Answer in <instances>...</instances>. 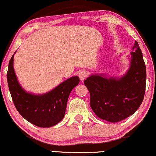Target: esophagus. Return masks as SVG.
I'll return each mask as SVG.
<instances>
[{
    "instance_id": "34e87169",
    "label": "esophagus",
    "mask_w": 156,
    "mask_h": 156,
    "mask_svg": "<svg viewBox=\"0 0 156 156\" xmlns=\"http://www.w3.org/2000/svg\"><path fill=\"white\" fill-rule=\"evenodd\" d=\"M88 76H89V73L86 70H82L79 73V78L81 80H85L88 77Z\"/></svg>"
}]
</instances>
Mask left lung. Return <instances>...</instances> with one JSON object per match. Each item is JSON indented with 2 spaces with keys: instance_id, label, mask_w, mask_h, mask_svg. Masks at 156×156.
<instances>
[{
  "instance_id": "1",
  "label": "left lung",
  "mask_w": 156,
  "mask_h": 156,
  "mask_svg": "<svg viewBox=\"0 0 156 156\" xmlns=\"http://www.w3.org/2000/svg\"><path fill=\"white\" fill-rule=\"evenodd\" d=\"M131 67L120 79L96 75L84 80L90 93V105L101 119L121 121L132 115L141 105L146 86V67L137 41L133 46Z\"/></svg>"
}]
</instances>
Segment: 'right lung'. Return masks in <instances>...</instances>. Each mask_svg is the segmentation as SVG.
Instances as JSON below:
<instances>
[{
    "label": "right lung",
    "mask_w": 156,
    "mask_h": 156,
    "mask_svg": "<svg viewBox=\"0 0 156 156\" xmlns=\"http://www.w3.org/2000/svg\"><path fill=\"white\" fill-rule=\"evenodd\" d=\"M13 61L14 54L9 61L7 81L15 108L24 119L37 126L46 128L57 124L65 116L69 95L79 83V78L72 77L46 94L33 95L25 92L19 84Z\"/></svg>",
    "instance_id": "right-lung-1"
}]
</instances>
